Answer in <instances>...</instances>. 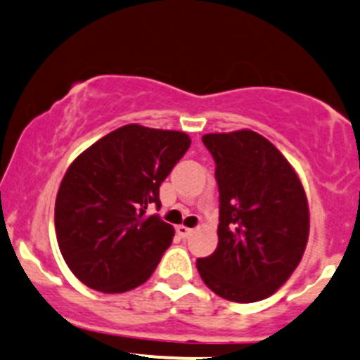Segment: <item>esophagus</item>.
<instances>
[{"mask_svg":"<svg viewBox=\"0 0 360 360\" xmlns=\"http://www.w3.org/2000/svg\"><path fill=\"white\" fill-rule=\"evenodd\" d=\"M177 233H179L183 238H190L193 234V229L186 228V226H177Z\"/></svg>","mask_w":360,"mask_h":360,"instance_id":"1","label":"esophagus"}]
</instances>
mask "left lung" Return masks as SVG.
I'll use <instances>...</instances> for the list:
<instances>
[{
	"label": "left lung",
	"instance_id": "1",
	"mask_svg": "<svg viewBox=\"0 0 360 360\" xmlns=\"http://www.w3.org/2000/svg\"><path fill=\"white\" fill-rule=\"evenodd\" d=\"M202 141L215 162L219 245L196 267L226 300H264L285 285L307 247L304 186L281 151L257 132H217Z\"/></svg>",
	"mask_w": 360,
	"mask_h": 360
}]
</instances>
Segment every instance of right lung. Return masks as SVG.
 Listing matches in <instances>:
<instances>
[{
	"label": "right lung",
	"mask_w": 360,
	"mask_h": 360,
	"mask_svg": "<svg viewBox=\"0 0 360 360\" xmlns=\"http://www.w3.org/2000/svg\"><path fill=\"white\" fill-rule=\"evenodd\" d=\"M190 145L186 132L127 124L72 162L56 195L55 231L79 281L124 293L153 274L174 228L146 210L160 207V184Z\"/></svg>",
	"instance_id": "right-lung-1"
}]
</instances>
